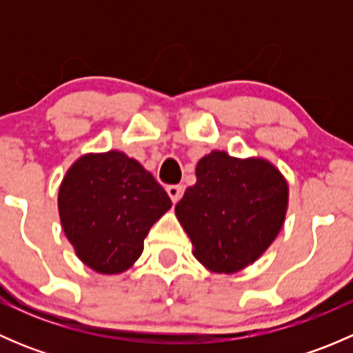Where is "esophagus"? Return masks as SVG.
I'll list each match as a JSON object with an SVG mask.
<instances>
[{
	"label": "esophagus",
	"instance_id": "esophagus-1",
	"mask_svg": "<svg viewBox=\"0 0 353 353\" xmlns=\"http://www.w3.org/2000/svg\"><path fill=\"white\" fill-rule=\"evenodd\" d=\"M167 194L174 203H177L183 196V186L181 184H170V186H167Z\"/></svg>",
	"mask_w": 353,
	"mask_h": 353
}]
</instances>
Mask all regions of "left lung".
Segmentation results:
<instances>
[{"label": "left lung", "instance_id": "1", "mask_svg": "<svg viewBox=\"0 0 353 353\" xmlns=\"http://www.w3.org/2000/svg\"><path fill=\"white\" fill-rule=\"evenodd\" d=\"M287 205V181L273 163L213 150L198 162L196 184L184 191L176 216L205 268L236 273L275 241Z\"/></svg>", "mask_w": 353, "mask_h": 353}]
</instances>
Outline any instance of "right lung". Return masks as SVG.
<instances>
[{"instance_id": "add662e5", "label": "right lung", "mask_w": 353, "mask_h": 353, "mask_svg": "<svg viewBox=\"0 0 353 353\" xmlns=\"http://www.w3.org/2000/svg\"><path fill=\"white\" fill-rule=\"evenodd\" d=\"M170 206L155 177L117 150L80 157L58 194L68 241L85 265L104 275L133 266L150 227Z\"/></svg>"}]
</instances>
